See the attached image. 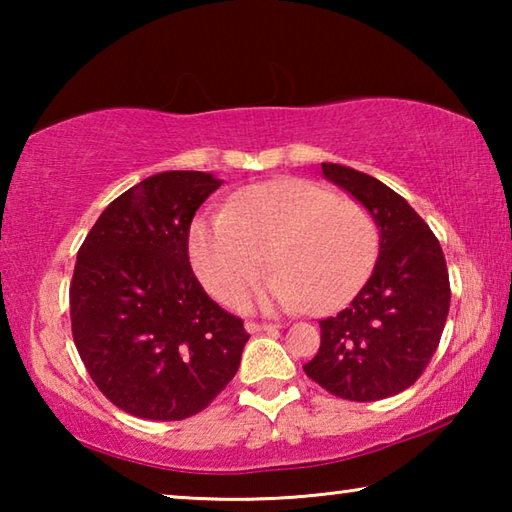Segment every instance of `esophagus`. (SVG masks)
I'll use <instances>...</instances> for the list:
<instances>
[{
    "mask_svg": "<svg viewBox=\"0 0 512 512\" xmlns=\"http://www.w3.org/2000/svg\"><path fill=\"white\" fill-rule=\"evenodd\" d=\"M246 329L250 334H257V332H275L277 325L273 323H246Z\"/></svg>",
    "mask_w": 512,
    "mask_h": 512,
    "instance_id": "obj_1",
    "label": "esophagus"
}]
</instances>
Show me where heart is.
<instances>
[{
    "mask_svg": "<svg viewBox=\"0 0 512 512\" xmlns=\"http://www.w3.org/2000/svg\"><path fill=\"white\" fill-rule=\"evenodd\" d=\"M381 253L379 223L366 205L307 180L248 187L189 230V257L205 289L237 307L268 255L275 273L259 291L266 309L334 311L366 287Z\"/></svg>",
    "mask_w": 512,
    "mask_h": 512,
    "instance_id": "b5f03b06",
    "label": "heart"
}]
</instances>
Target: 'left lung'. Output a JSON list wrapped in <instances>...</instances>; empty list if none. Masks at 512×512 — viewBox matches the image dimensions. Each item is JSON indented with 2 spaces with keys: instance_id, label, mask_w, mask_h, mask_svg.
I'll use <instances>...</instances> for the list:
<instances>
[{
  "instance_id": "obj_1",
  "label": "left lung",
  "mask_w": 512,
  "mask_h": 512,
  "mask_svg": "<svg viewBox=\"0 0 512 512\" xmlns=\"http://www.w3.org/2000/svg\"><path fill=\"white\" fill-rule=\"evenodd\" d=\"M323 173L375 216L381 253L350 305L320 320V348L302 368L343 400H384L413 386L438 350L452 298L445 255L391 187L332 162H323Z\"/></svg>"
}]
</instances>
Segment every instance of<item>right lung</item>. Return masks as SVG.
Masks as SVG:
<instances>
[{"instance_id": "right-lung-1", "label": "right lung", "mask_w": 512, "mask_h": 512, "mask_svg": "<svg viewBox=\"0 0 512 512\" xmlns=\"http://www.w3.org/2000/svg\"><path fill=\"white\" fill-rule=\"evenodd\" d=\"M219 187L203 171L155 173L103 210L76 255L74 345L99 391L135 418H192L237 375L244 320L189 264V225Z\"/></svg>"}]
</instances>
